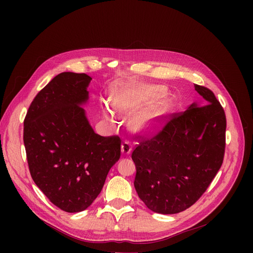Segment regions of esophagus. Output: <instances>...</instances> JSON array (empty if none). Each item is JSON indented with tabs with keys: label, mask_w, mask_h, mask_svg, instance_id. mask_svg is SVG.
Masks as SVG:
<instances>
[{
	"label": "esophagus",
	"mask_w": 253,
	"mask_h": 253,
	"mask_svg": "<svg viewBox=\"0 0 253 253\" xmlns=\"http://www.w3.org/2000/svg\"><path fill=\"white\" fill-rule=\"evenodd\" d=\"M131 150H132V144L129 140H125L123 143H122V154L123 155H128L131 153Z\"/></svg>",
	"instance_id": "esophagus-1"
}]
</instances>
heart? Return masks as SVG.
Instances as JSON below:
<instances>
[{"mask_svg":"<svg viewBox=\"0 0 253 253\" xmlns=\"http://www.w3.org/2000/svg\"><path fill=\"white\" fill-rule=\"evenodd\" d=\"M161 90L156 87L151 88H136V89H130L122 92L113 100V108L120 113H125L132 109L136 108L138 105L142 104H152L156 100H158L161 96ZM167 109L165 106H158L155 108L151 113L147 115H141L133 120V124L136 128H152L156 127L162 118L166 115ZM103 115L106 119L112 120L113 114L104 109Z\"/></svg>","mask_w":253,"mask_h":253,"instance_id":"heart-1","label":"heart"}]
</instances>
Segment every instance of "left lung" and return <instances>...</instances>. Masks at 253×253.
Here are the masks:
<instances>
[{
  "label": "left lung",
  "mask_w": 253,
  "mask_h": 253,
  "mask_svg": "<svg viewBox=\"0 0 253 253\" xmlns=\"http://www.w3.org/2000/svg\"><path fill=\"white\" fill-rule=\"evenodd\" d=\"M195 90L201 103L165 115L156 127L142 131L131 155L138 197L157 213L174 214L195 204L223 162V108L207 87L195 84Z\"/></svg>",
  "instance_id": "left-lung-1"
}]
</instances>
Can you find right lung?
I'll return each instance as SVG.
<instances>
[{
  "label": "right lung",
  "instance_id": "1",
  "mask_svg": "<svg viewBox=\"0 0 253 253\" xmlns=\"http://www.w3.org/2000/svg\"><path fill=\"white\" fill-rule=\"evenodd\" d=\"M91 77L65 72L41 90L26 113L23 142L32 178L65 212L88 208L121 156V138L93 131L81 106Z\"/></svg>",
  "mask_w": 253,
  "mask_h": 253
}]
</instances>
